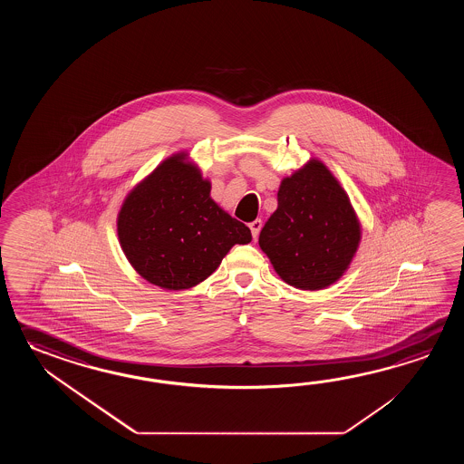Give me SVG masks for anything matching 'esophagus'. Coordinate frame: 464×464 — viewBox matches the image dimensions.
<instances>
[{"mask_svg":"<svg viewBox=\"0 0 464 464\" xmlns=\"http://www.w3.org/2000/svg\"><path fill=\"white\" fill-rule=\"evenodd\" d=\"M248 227H250L252 237L256 238V237L258 236V232H260V228H262V220H260V218H256L254 222H250V224H248Z\"/></svg>","mask_w":464,"mask_h":464,"instance_id":"1","label":"esophagus"}]
</instances>
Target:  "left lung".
Returning <instances> with one entry per match:
<instances>
[{"label": "left lung", "instance_id": "1", "mask_svg": "<svg viewBox=\"0 0 464 464\" xmlns=\"http://www.w3.org/2000/svg\"><path fill=\"white\" fill-rule=\"evenodd\" d=\"M276 200L258 237L276 274L300 290L332 285L345 274L362 237L345 190L312 159L282 180Z\"/></svg>", "mask_w": 464, "mask_h": 464}]
</instances>
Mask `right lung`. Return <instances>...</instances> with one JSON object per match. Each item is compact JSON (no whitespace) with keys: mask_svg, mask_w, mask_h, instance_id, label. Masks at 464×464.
Returning a JSON list of instances; mask_svg holds the SVG:
<instances>
[{"mask_svg":"<svg viewBox=\"0 0 464 464\" xmlns=\"http://www.w3.org/2000/svg\"><path fill=\"white\" fill-rule=\"evenodd\" d=\"M118 236L130 266L149 284L184 290L216 272L250 228L210 198V182L180 152L132 188L118 216Z\"/></svg>","mask_w":464,"mask_h":464,"instance_id":"1","label":"right lung"}]
</instances>
